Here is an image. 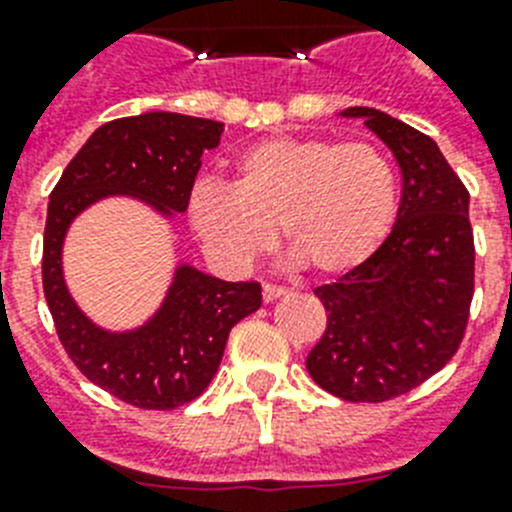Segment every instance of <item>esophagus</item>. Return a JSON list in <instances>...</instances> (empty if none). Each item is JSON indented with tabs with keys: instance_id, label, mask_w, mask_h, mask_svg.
<instances>
[{
	"instance_id": "1",
	"label": "esophagus",
	"mask_w": 512,
	"mask_h": 512,
	"mask_svg": "<svg viewBox=\"0 0 512 512\" xmlns=\"http://www.w3.org/2000/svg\"><path fill=\"white\" fill-rule=\"evenodd\" d=\"M284 292H287V289L279 287V284H264V289H261V295H264V302L279 300V297H282Z\"/></svg>"
}]
</instances>
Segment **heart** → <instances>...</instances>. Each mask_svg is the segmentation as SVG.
Segmentation results:
<instances>
[{
	"label": "heart",
	"instance_id": "heart-1",
	"mask_svg": "<svg viewBox=\"0 0 512 512\" xmlns=\"http://www.w3.org/2000/svg\"><path fill=\"white\" fill-rule=\"evenodd\" d=\"M397 176L382 151L328 138H269L235 161L233 184L202 182L189 223L220 264L243 269L282 230L295 261L320 277L359 269L387 241Z\"/></svg>",
	"mask_w": 512,
	"mask_h": 512
}]
</instances>
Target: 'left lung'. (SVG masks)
<instances>
[{
	"instance_id": "8db88e82",
	"label": "left lung",
	"mask_w": 512,
	"mask_h": 512,
	"mask_svg": "<svg viewBox=\"0 0 512 512\" xmlns=\"http://www.w3.org/2000/svg\"><path fill=\"white\" fill-rule=\"evenodd\" d=\"M390 148L402 174L392 233L372 259L315 295L328 325L307 372L348 402L400 397L456 354L474 295L469 192L436 140L374 107H348Z\"/></svg>"
}]
</instances>
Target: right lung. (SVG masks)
<instances>
[{"label": "right lung", "mask_w": 512, "mask_h": 512, "mask_svg": "<svg viewBox=\"0 0 512 512\" xmlns=\"http://www.w3.org/2000/svg\"><path fill=\"white\" fill-rule=\"evenodd\" d=\"M223 122L179 112H143L104 122L51 192L43 235V292L58 338L79 372L143 410H174L207 390L228 333L261 307L259 282H223L189 264L174 269L164 302L138 328L110 330L76 305L63 279V241L84 210L133 197L171 220L189 207L202 153L220 143Z\"/></svg>", "instance_id": "obj_1"}]
</instances>
